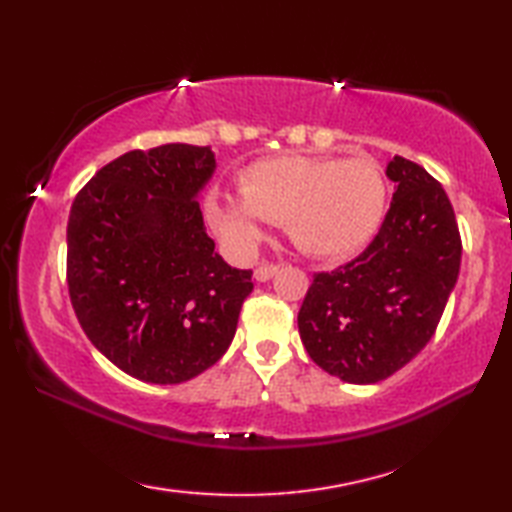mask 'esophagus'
<instances>
[{
  "label": "esophagus",
  "instance_id": "obj_1",
  "mask_svg": "<svg viewBox=\"0 0 512 512\" xmlns=\"http://www.w3.org/2000/svg\"><path fill=\"white\" fill-rule=\"evenodd\" d=\"M279 264H262L255 270V279L257 281H268L273 275H277Z\"/></svg>",
  "mask_w": 512,
  "mask_h": 512
}]
</instances>
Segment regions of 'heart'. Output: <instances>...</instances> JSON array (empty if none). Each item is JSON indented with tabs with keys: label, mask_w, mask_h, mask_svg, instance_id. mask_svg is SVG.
<instances>
[{
	"label": "heart",
	"mask_w": 512,
	"mask_h": 512,
	"mask_svg": "<svg viewBox=\"0 0 512 512\" xmlns=\"http://www.w3.org/2000/svg\"><path fill=\"white\" fill-rule=\"evenodd\" d=\"M242 198L213 193L211 224L237 253H248L264 235V222H284L303 253L343 259L365 248L385 217L387 184L369 156L264 158L239 178Z\"/></svg>",
	"instance_id": "1"
}]
</instances>
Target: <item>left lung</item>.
Here are the masks:
<instances>
[{
	"label": "left lung",
	"instance_id": "obj_1",
	"mask_svg": "<svg viewBox=\"0 0 512 512\" xmlns=\"http://www.w3.org/2000/svg\"><path fill=\"white\" fill-rule=\"evenodd\" d=\"M385 173L396 191L378 235L354 262L314 275L297 317L312 361L354 385L385 380L431 341L460 275L442 184L402 156Z\"/></svg>",
	"mask_w": 512,
	"mask_h": 512
}]
</instances>
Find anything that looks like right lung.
<instances>
[{
  "mask_svg": "<svg viewBox=\"0 0 512 512\" xmlns=\"http://www.w3.org/2000/svg\"><path fill=\"white\" fill-rule=\"evenodd\" d=\"M211 147L127 151L76 195L68 288L83 332L107 361L145 383L178 385L231 345L253 270L228 266L206 235L198 195Z\"/></svg>",
  "mask_w": 512,
  "mask_h": 512,
  "instance_id": "obj_1",
  "label": "right lung"
}]
</instances>
